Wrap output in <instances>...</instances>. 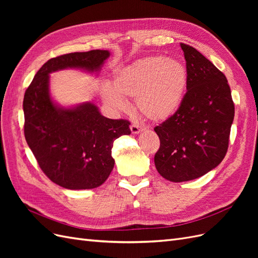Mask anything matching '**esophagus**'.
<instances>
[{"label": "esophagus", "mask_w": 258, "mask_h": 258, "mask_svg": "<svg viewBox=\"0 0 258 258\" xmlns=\"http://www.w3.org/2000/svg\"><path fill=\"white\" fill-rule=\"evenodd\" d=\"M130 129H131V132L134 135H138L139 132H141L142 130H143V127H141V126H139L138 123H132L131 126H130Z\"/></svg>", "instance_id": "esophagus-1"}]
</instances>
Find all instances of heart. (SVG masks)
Segmentation results:
<instances>
[{"mask_svg":"<svg viewBox=\"0 0 258 258\" xmlns=\"http://www.w3.org/2000/svg\"><path fill=\"white\" fill-rule=\"evenodd\" d=\"M188 75L181 60L162 56L138 59L114 75V89L105 88L103 99L110 106L122 110L123 98H136L138 110L153 121L171 118L181 106Z\"/></svg>","mask_w":258,"mask_h":258,"instance_id":"b5f03b06","label":"heart"}]
</instances>
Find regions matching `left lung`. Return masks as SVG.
<instances>
[{
    "label": "left lung",
    "mask_w": 258,
    "mask_h": 258,
    "mask_svg": "<svg viewBox=\"0 0 258 258\" xmlns=\"http://www.w3.org/2000/svg\"><path fill=\"white\" fill-rule=\"evenodd\" d=\"M187 91L178 111L155 127L160 147L159 174L171 182L198 178L217 167L227 153L235 105L226 76L204 54L181 43Z\"/></svg>",
    "instance_id": "8db88e82"
}]
</instances>
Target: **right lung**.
Listing matches in <instances>:
<instances>
[{"label":"right lung","mask_w":258,"mask_h":258,"mask_svg":"<svg viewBox=\"0 0 258 258\" xmlns=\"http://www.w3.org/2000/svg\"><path fill=\"white\" fill-rule=\"evenodd\" d=\"M108 57V50L97 49L49 59L26 90V141L43 172L63 188L91 189L102 185L114 168L113 142L131 134L130 122L106 118L91 102L71 107L53 102L49 74L64 69L99 73Z\"/></svg>","instance_id":"add662e5"}]
</instances>
